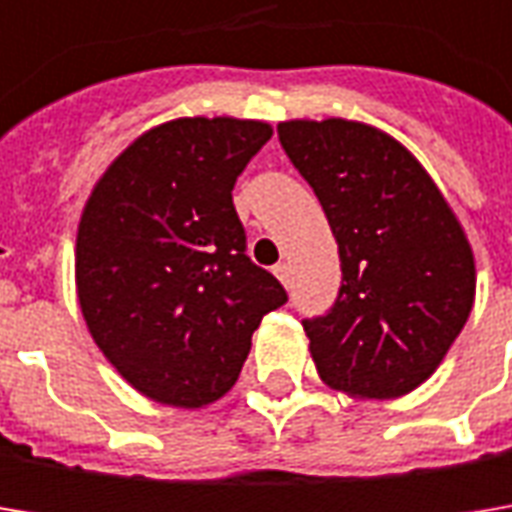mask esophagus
<instances>
[{
    "label": "esophagus",
    "mask_w": 512,
    "mask_h": 512,
    "mask_svg": "<svg viewBox=\"0 0 512 512\" xmlns=\"http://www.w3.org/2000/svg\"><path fill=\"white\" fill-rule=\"evenodd\" d=\"M273 273H276V279H279L282 285L290 287V265H285V262H279V265L273 267Z\"/></svg>",
    "instance_id": "esophagus-1"
}]
</instances>
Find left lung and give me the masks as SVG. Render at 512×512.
<instances>
[{"label":"left lung","instance_id":"8db88e82","mask_svg":"<svg viewBox=\"0 0 512 512\" xmlns=\"http://www.w3.org/2000/svg\"><path fill=\"white\" fill-rule=\"evenodd\" d=\"M293 168L319 196L342 287L305 319L322 382L353 399H399L442 364L476 299V262L456 213L419 159L347 119L279 125Z\"/></svg>","mask_w":512,"mask_h":512}]
</instances>
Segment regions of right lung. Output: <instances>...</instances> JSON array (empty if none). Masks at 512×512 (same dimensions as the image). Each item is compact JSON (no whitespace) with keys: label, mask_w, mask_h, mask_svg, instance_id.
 <instances>
[{"label":"right lung","mask_w":512,"mask_h":512,"mask_svg":"<svg viewBox=\"0 0 512 512\" xmlns=\"http://www.w3.org/2000/svg\"><path fill=\"white\" fill-rule=\"evenodd\" d=\"M273 128L193 116L122 150L76 233V296L93 342L142 396L205 407L236 384L285 287L247 256L233 185Z\"/></svg>","instance_id":"1"}]
</instances>
